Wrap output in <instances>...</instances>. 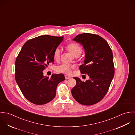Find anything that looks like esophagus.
Masks as SVG:
<instances>
[{
  "instance_id": "esophagus-1",
  "label": "esophagus",
  "mask_w": 135,
  "mask_h": 135,
  "mask_svg": "<svg viewBox=\"0 0 135 135\" xmlns=\"http://www.w3.org/2000/svg\"><path fill=\"white\" fill-rule=\"evenodd\" d=\"M65 78H66V79H70V78H71V77H70V76H69L68 75H65Z\"/></svg>"
}]
</instances>
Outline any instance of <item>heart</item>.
Listing matches in <instances>:
<instances>
[{
    "instance_id": "heart-1",
    "label": "heart",
    "mask_w": 135,
    "mask_h": 135,
    "mask_svg": "<svg viewBox=\"0 0 135 135\" xmlns=\"http://www.w3.org/2000/svg\"><path fill=\"white\" fill-rule=\"evenodd\" d=\"M67 50L75 57H79L82 53V50L81 46L76 43H72L67 45ZM61 50L59 48L55 49L54 52V58L55 60H58L60 58ZM75 68L74 66L67 64L63 63L58 66L56 67V71L59 73H64L66 74H71L73 69Z\"/></svg>"
}]
</instances>
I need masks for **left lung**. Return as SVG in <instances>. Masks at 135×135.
<instances>
[{
    "mask_svg": "<svg viewBox=\"0 0 135 135\" xmlns=\"http://www.w3.org/2000/svg\"><path fill=\"white\" fill-rule=\"evenodd\" d=\"M84 49L83 64L79 67L82 74L90 79L82 81L74 77L76 85L71 90L72 95L79 103L91 105L100 102L108 92L114 76L113 53L108 42L99 35L83 33L73 40Z\"/></svg>",
    "mask_w": 135,
    "mask_h": 135,
    "instance_id": "left-lung-1",
    "label": "left lung"
}]
</instances>
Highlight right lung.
Returning a JSON list of instances; mask_svg holds the SVG:
<instances>
[{
	"label": "right lung",
	"instance_id": "add662e5",
	"mask_svg": "<svg viewBox=\"0 0 135 135\" xmlns=\"http://www.w3.org/2000/svg\"><path fill=\"white\" fill-rule=\"evenodd\" d=\"M63 37L42 35L33 38L22 46L15 62V79L25 97L36 105L46 104L56 95L57 85L65 79L62 74L51 77L43 71L54 61V52Z\"/></svg>",
	"mask_w": 135,
	"mask_h": 135
}]
</instances>
